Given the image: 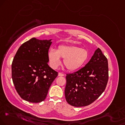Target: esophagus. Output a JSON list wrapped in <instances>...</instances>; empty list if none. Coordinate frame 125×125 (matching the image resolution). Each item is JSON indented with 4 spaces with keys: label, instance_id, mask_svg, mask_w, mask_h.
<instances>
[{
    "label": "esophagus",
    "instance_id": "34e87169",
    "mask_svg": "<svg viewBox=\"0 0 125 125\" xmlns=\"http://www.w3.org/2000/svg\"><path fill=\"white\" fill-rule=\"evenodd\" d=\"M64 73H61V72H59V73H58V76H64Z\"/></svg>",
    "mask_w": 125,
    "mask_h": 125
}]
</instances>
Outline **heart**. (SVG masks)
<instances>
[{"mask_svg": "<svg viewBox=\"0 0 125 125\" xmlns=\"http://www.w3.org/2000/svg\"><path fill=\"white\" fill-rule=\"evenodd\" d=\"M88 52L75 46L60 45L56 50L51 49L48 52L49 63L53 68H57L61 64L60 58L68 70L73 71L81 67L88 58Z\"/></svg>", "mask_w": 125, "mask_h": 125, "instance_id": "b5f03b06", "label": "heart"}]
</instances>
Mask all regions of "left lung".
Returning <instances> with one entry per match:
<instances>
[{
    "label": "left lung",
    "mask_w": 125,
    "mask_h": 125,
    "mask_svg": "<svg viewBox=\"0 0 125 125\" xmlns=\"http://www.w3.org/2000/svg\"><path fill=\"white\" fill-rule=\"evenodd\" d=\"M65 99L76 107L90 105L105 90L108 80V60L99 48L90 61L77 71L67 74Z\"/></svg>",
    "instance_id": "8db88e82"
}]
</instances>
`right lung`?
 I'll return each instance as SVG.
<instances>
[{"label":"right lung","mask_w":125,"mask_h":125,"mask_svg":"<svg viewBox=\"0 0 125 125\" xmlns=\"http://www.w3.org/2000/svg\"><path fill=\"white\" fill-rule=\"evenodd\" d=\"M52 39L33 38L18 49L11 65L15 89L23 100L40 103L47 96L58 72L48 65V52Z\"/></svg>","instance_id":"obj_1"}]
</instances>
